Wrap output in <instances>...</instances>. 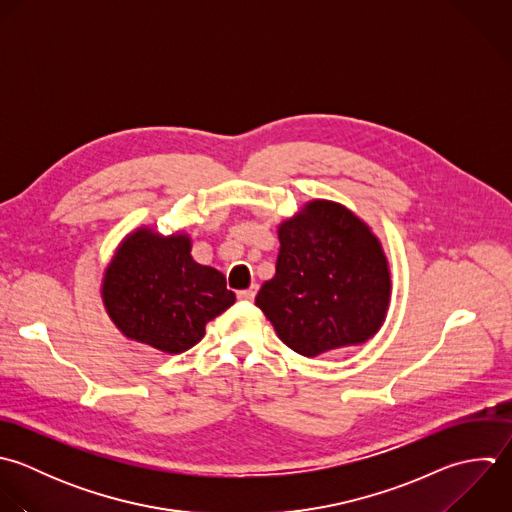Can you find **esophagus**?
I'll use <instances>...</instances> for the list:
<instances>
[{"label": "esophagus", "mask_w": 512, "mask_h": 512, "mask_svg": "<svg viewBox=\"0 0 512 512\" xmlns=\"http://www.w3.org/2000/svg\"><path fill=\"white\" fill-rule=\"evenodd\" d=\"M255 295H257V285H251L249 289H245V291H239V293H237L239 301H245V303H251V301L255 299Z\"/></svg>", "instance_id": "34e87169"}]
</instances>
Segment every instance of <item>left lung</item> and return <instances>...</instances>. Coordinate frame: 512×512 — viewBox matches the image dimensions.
Masks as SVG:
<instances>
[{
	"label": "left lung",
	"mask_w": 512,
	"mask_h": 512,
	"mask_svg": "<svg viewBox=\"0 0 512 512\" xmlns=\"http://www.w3.org/2000/svg\"><path fill=\"white\" fill-rule=\"evenodd\" d=\"M277 235L275 275L255 305L279 339L303 357L373 339L387 319L391 269L371 227L341 203L313 199Z\"/></svg>",
	"instance_id": "1"
}]
</instances>
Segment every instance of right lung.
<instances>
[{
  "label": "right lung",
  "instance_id": "obj_1",
  "mask_svg": "<svg viewBox=\"0 0 512 512\" xmlns=\"http://www.w3.org/2000/svg\"><path fill=\"white\" fill-rule=\"evenodd\" d=\"M113 325L131 341L179 355L197 345L205 325L235 303L221 271L191 257L183 231L137 227L115 249L101 279Z\"/></svg>",
  "mask_w": 512,
  "mask_h": 512
}]
</instances>
